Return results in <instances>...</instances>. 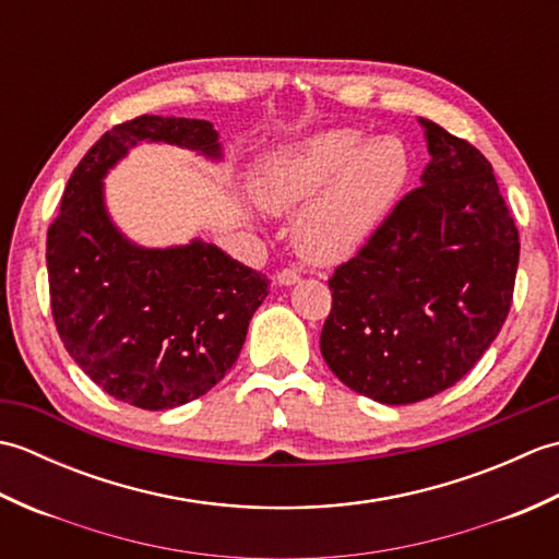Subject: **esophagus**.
I'll return each instance as SVG.
<instances>
[{
  "label": "esophagus",
  "instance_id": "1",
  "mask_svg": "<svg viewBox=\"0 0 559 559\" xmlns=\"http://www.w3.org/2000/svg\"><path fill=\"white\" fill-rule=\"evenodd\" d=\"M276 281H278V286H295V283L300 281V273L295 269H283V271H278Z\"/></svg>",
  "mask_w": 559,
  "mask_h": 559
}]
</instances>
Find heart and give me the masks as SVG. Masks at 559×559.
<instances>
[{
    "label": "heart",
    "mask_w": 559,
    "mask_h": 559,
    "mask_svg": "<svg viewBox=\"0 0 559 559\" xmlns=\"http://www.w3.org/2000/svg\"><path fill=\"white\" fill-rule=\"evenodd\" d=\"M408 180L411 153L399 136L341 127L271 151L252 187L271 213L302 209L293 235L307 261L341 264L382 228Z\"/></svg>",
    "instance_id": "1"
}]
</instances>
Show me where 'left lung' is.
Returning <instances> with one entry per match:
<instances>
[{
    "label": "left lung",
    "instance_id": "obj_1",
    "mask_svg": "<svg viewBox=\"0 0 559 559\" xmlns=\"http://www.w3.org/2000/svg\"><path fill=\"white\" fill-rule=\"evenodd\" d=\"M430 163L370 242L329 278L319 348L348 389L406 406L454 386L512 307L519 230L492 165L423 120Z\"/></svg>",
    "mask_w": 559,
    "mask_h": 559
}]
</instances>
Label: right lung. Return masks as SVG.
<instances>
[{
	"label": "right lung",
	"mask_w": 559,
	"mask_h": 559,
	"mask_svg": "<svg viewBox=\"0 0 559 559\" xmlns=\"http://www.w3.org/2000/svg\"><path fill=\"white\" fill-rule=\"evenodd\" d=\"M141 141L221 160L206 120L141 115L105 132L71 173L47 230L55 326L103 391L144 411L204 396L235 365L269 278L221 247H141L105 206V175Z\"/></svg>",
	"instance_id": "obj_1"
}]
</instances>
